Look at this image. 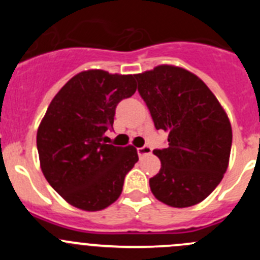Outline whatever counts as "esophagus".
Returning <instances> with one entry per match:
<instances>
[{"label":"esophagus","mask_w":260,"mask_h":260,"mask_svg":"<svg viewBox=\"0 0 260 260\" xmlns=\"http://www.w3.org/2000/svg\"><path fill=\"white\" fill-rule=\"evenodd\" d=\"M151 152H152V148H151V147H148V146L139 147V148H138V155H139V157H143V156L151 155Z\"/></svg>","instance_id":"34e87169"}]
</instances>
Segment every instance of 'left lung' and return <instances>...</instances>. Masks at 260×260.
<instances>
[{"label": "left lung", "instance_id": "left-lung-1", "mask_svg": "<svg viewBox=\"0 0 260 260\" xmlns=\"http://www.w3.org/2000/svg\"><path fill=\"white\" fill-rule=\"evenodd\" d=\"M134 77L155 127L168 133L169 146L153 151L161 168L150 178L151 191L174 208L201 203L228 169V114L203 80L186 69L158 65Z\"/></svg>", "mask_w": 260, "mask_h": 260}]
</instances>
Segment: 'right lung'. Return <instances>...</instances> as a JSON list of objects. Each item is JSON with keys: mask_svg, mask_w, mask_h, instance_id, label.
<instances>
[{"mask_svg": "<svg viewBox=\"0 0 260 260\" xmlns=\"http://www.w3.org/2000/svg\"><path fill=\"white\" fill-rule=\"evenodd\" d=\"M137 91L134 75L92 69L78 73L53 98L36 135L41 172L62 198L100 211L119 198L139 160L133 146L107 144L116 107Z\"/></svg>", "mask_w": 260, "mask_h": 260, "instance_id": "1", "label": "right lung"}]
</instances>
